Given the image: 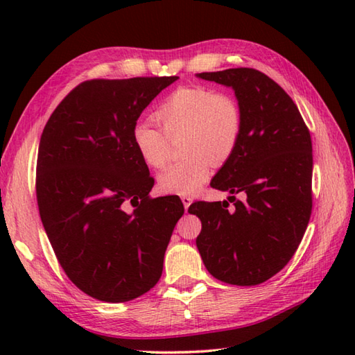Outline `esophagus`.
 <instances>
[{
    "mask_svg": "<svg viewBox=\"0 0 355 355\" xmlns=\"http://www.w3.org/2000/svg\"><path fill=\"white\" fill-rule=\"evenodd\" d=\"M182 201H183V206H184V209H186V210L189 209V206L192 205V198H191V197H187V195H186V197H182Z\"/></svg>",
    "mask_w": 355,
    "mask_h": 355,
    "instance_id": "1",
    "label": "esophagus"
}]
</instances>
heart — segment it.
<instances>
[{
	"label": "heart",
	"mask_w": 355,
	"mask_h": 355,
	"mask_svg": "<svg viewBox=\"0 0 355 355\" xmlns=\"http://www.w3.org/2000/svg\"><path fill=\"white\" fill-rule=\"evenodd\" d=\"M163 125L135 122L131 131L141 160L162 169L169 160V140L183 134L184 160L169 166L158 182L162 191L192 195L206 183L214 164H223L235 153L243 134V112L230 94L207 87H182L172 92L155 112Z\"/></svg>",
	"instance_id": "heart-1"
}]
</instances>
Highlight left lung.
<instances>
[{"label": "left lung", "mask_w": 355, "mask_h": 355, "mask_svg": "<svg viewBox=\"0 0 355 355\" xmlns=\"http://www.w3.org/2000/svg\"><path fill=\"white\" fill-rule=\"evenodd\" d=\"M197 78L230 87L243 112L239 145L210 183L232 193L233 207L227 201L189 207L201 220L198 252L218 281L258 285L288 263L310 221L311 135L296 103L267 74L229 69Z\"/></svg>", "instance_id": "obj_1"}]
</instances>
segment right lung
Returning a JSON list of instances; mask_svg holds the SVG:
<instances>
[{
    "instance_id": "1",
    "label": "right lung",
    "mask_w": 355,
    "mask_h": 355,
    "mask_svg": "<svg viewBox=\"0 0 355 355\" xmlns=\"http://www.w3.org/2000/svg\"><path fill=\"white\" fill-rule=\"evenodd\" d=\"M177 79L82 82L42 131L36 163L41 221L65 275L97 300L128 302L153 288L184 214L177 195L149 198L154 178L131 139L141 111Z\"/></svg>"
}]
</instances>
